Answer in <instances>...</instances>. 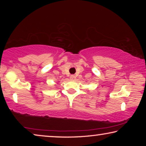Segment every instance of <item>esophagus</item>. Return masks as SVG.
<instances>
[{"label":"esophagus","mask_w":146,"mask_h":146,"mask_svg":"<svg viewBox=\"0 0 146 146\" xmlns=\"http://www.w3.org/2000/svg\"><path fill=\"white\" fill-rule=\"evenodd\" d=\"M70 79H71V80H75L76 79V76L74 75H71L70 76Z\"/></svg>","instance_id":"obj_1"}]
</instances>
